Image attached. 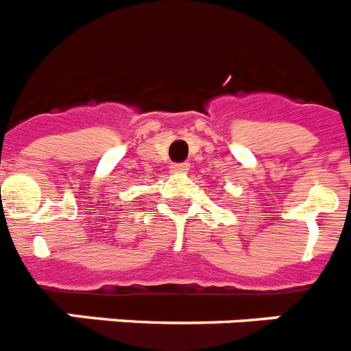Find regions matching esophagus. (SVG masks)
Instances as JSON below:
<instances>
[{
    "mask_svg": "<svg viewBox=\"0 0 351 351\" xmlns=\"http://www.w3.org/2000/svg\"><path fill=\"white\" fill-rule=\"evenodd\" d=\"M171 171L173 173H187L189 171V164L187 162H184V164H173Z\"/></svg>",
    "mask_w": 351,
    "mask_h": 351,
    "instance_id": "obj_1",
    "label": "esophagus"
}]
</instances>
